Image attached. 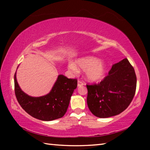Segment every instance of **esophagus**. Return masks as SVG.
I'll use <instances>...</instances> for the list:
<instances>
[{
	"instance_id": "34e87169",
	"label": "esophagus",
	"mask_w": 150,
	"mask_h": 150,
	"mask_svg": "<svg viewBox=\"0 0 150 150\" xmlns=\"http://www.w3.org/2000/svg\"><path fill=\"white\" fill-rule=\"evenodd\" d=\"M77 85H78V87H81V86L84 85H85V83H83V81H78Z\"/></svg>"
}]
</instances>
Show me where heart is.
Returning a JSON list of instances; mask_svg holds the SVG:
<instances>
[{"label": "heart", "mask_w": 150, "mask_h": 150, "mask_svg": "<svg viewBox=\"0 0 150 150\" xmlns=\"http://www.w3.org/2000/svg\"><path fill=\"white\" fill-rule=\"evenodd\" d=\"M68 68L72 73L77 74L80 68L85 71V75L87 79L91 81H98L102 79L106 72L105 62L94 57H86L77 59L75 63L69 62Z\"/></svg>", "instance_id": "1"}]
</instances>
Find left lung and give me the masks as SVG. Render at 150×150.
I'll return each mask as SVG.
<instances>
[{
  "label": "left lung",
  "instance_id": "obj_1",
  "mask_svg": "<svg viewBox=\"0 0 150 150\" xmlns=\"http://www.w3.org/2000/svg\"><path fill=\"white\" fill-rule=\"evenodd\" d=\"M136 75L127 58L115 63L98 84H87L88 107L94 115L108 118L128 108L135 95Z\"/></svg>",
  "mask_w": 150,
  "mask_h": 150
}]
</instances>
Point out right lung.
Listing matches in <instances>:
<instances>
[{
	"instance_id": "obj_1",
	"label": "right lung",
	"mask_w": 150,
	"mask_h": 150,
	"mask_svg": "<svg viewBox=\"0 0 150 150\" xmlns=\"http://www.w3.org/2000/svg\"><path fill=\"white\" fill-rule=\"evenodd\" d=\"M77 86V79L59 75L49 94L32 97L20 89L16 73L14 75V92L18 102L28 115L40 120L51 121L63 117Z\"/></svg>"
}]
</instances>
